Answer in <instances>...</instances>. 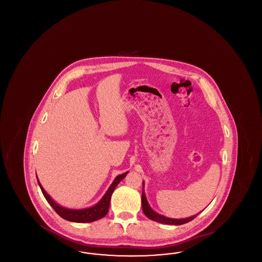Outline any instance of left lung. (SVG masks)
<instances>
[{
  "mask_svg": "<svg viewBox=\"0 0 262 262\" xmlns=\"http://www.w3.org/2000/svg\"><path fill=\"white\" fill-rule=\"evenodd\" d=\"M143 186H144V183H143ZM141 204H142V209H143V212H144L146 217H148L150 220H153V221H156V222H159V223H162V224L177 225V226L178 225L186 224L187 222L193 220L198 216V215H194V216L188 217L186 219H171V218H167L163 215H160V214L153 211L151 209L148 202H147L143 188H142V195H141Z\"/></svg>",
  "mask_w": 262,
  "mask_h": 262,
  "instance_id": "8db88e82",
  "label": "left lung"
}]
</instances>
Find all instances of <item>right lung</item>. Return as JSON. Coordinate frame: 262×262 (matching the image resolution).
<instances>
[{
    "instance_id": "add662e5",
    "label": "right lung",
    "mask_w": 262,
    "mask_h": 262,
    "mask_svg": "<svg viewBox=\"0 0 262 262\" xmlns=\"http://www.w3.org/2000/svg\"><path fill=\"white\" fill-rule=\"evenodd\" d=\"M126 174L127 173L116 177V179L114 180L112 185L110 186L109 189L105 193V195L102 198V200H100L96 205H94L92 207H89V208H85V209H79V210L68 209V208H64V207L60 206L59 204H57L54 200L51 199L49 194L44 190V188L40 185L38 179L37 181L38 184L40 186V188L42 190L43 195L45 196V199L48 201V203L53 207V209L57 212L62 218H63L64 220L71 221V222L88 223V222H93V221L99 220V219L103 218L108 213L113 191H114V189L116 188V187L118 186V184L125 178Z\"/></svg>"
}]
</instances>
